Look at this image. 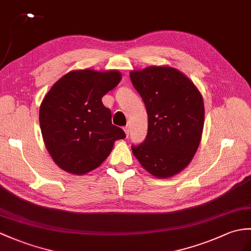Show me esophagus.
<instances>
[{
  "mask_svg": "<svg viewBox=\"0 0 251 251\" xmlns=\"http://www.w3.org/2000/svg\"><path fill=\"white\" fill-rule=\"evenodd\" d=\"M123 129H124L125 133H126V136L128 137V135H129V126H128V125L124 126V128H123Z\"/></svg>",
  "mask_w": 251,
  "mask_h": 251,
  "instance_id": "esophagus-1",
  "label": "esophagus"
}]
</instances>
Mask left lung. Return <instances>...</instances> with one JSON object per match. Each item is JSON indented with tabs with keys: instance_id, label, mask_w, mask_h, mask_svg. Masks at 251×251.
<instances>
[{
	"instance_id": "8db88e82",
	"label": "left lung",
	"mask_w": 251,
	"mask_h": 251,
	"mask_svg": "<svg viewBox=\"0 0 251 251\" xmlns=\"http://www.w3.org/2000/svg\"><path fill=\"white\" fill-rule=\"evenodd\" d=\"M149 118L144 141L131 145L141 166L156 177L182 171L196 154L204 124V104L195 84L177 69L151 66L131 72Z\"/></svg>"
}]
</instances>
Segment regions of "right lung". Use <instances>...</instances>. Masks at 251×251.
Segmentation results:
<instances>
[{"instance_id": "1", "label": "right lung", "mask_w": 251, "mask_h": 251, "mask_svg": "<svg viewBox=\"0 0 251 251\" xmlns=\"http://www.w3.org/2000/svg\"><path fill=\"white\" fill-rule=\"evenodd\" d=\"M116 71L71 72L47 93L39 109L46 148L55 164L69 173L84 174L100 166L114 141L126 137L112 124L101 98L119 84Z\"/></svg>"}]
</instances>
